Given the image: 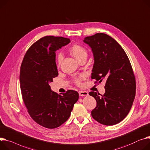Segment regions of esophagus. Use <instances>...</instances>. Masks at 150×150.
I'll use <instances>...</instances> for the list:
<instances>
[{
  "label": "esophagus",
  "instance_id": "1",
  "mask_svg": "<svg viewBox=\"0 0 150 150\" xmlns=\"http://www.w3.org/2000/svg\"><path fill=\"white\" fill-rule=\"evenodd\" d=\"M79 96H88V93L86 91H79Z\"/></svg>",
  "mask_w": 150,
  "mask_h": 150
}]
</instances>
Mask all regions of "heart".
<instances>
[{"label":"heart","instance_id":"1","mask_svg":"<svg viewBox=\"0 0 150 150\" xmlns=\"http://www.w3.org/2000/svg\"><path fill=\"white\" fill-rule=\"evenodd\" d=\"M70 53L75 57L78 62H80L82 60L86 59L88 56V51L83 46L80 44H74L70 49ZM62 60V55L61 53H58L56 55V64L57 67H60ZM84 78L83 74H80L78 77H76L74 81L76 84L80 85L82 80Z\"/></svg>","mask_w":150,"mask_h":150}]
</instances>
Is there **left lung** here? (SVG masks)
Wrapping results in <instances>:
<instances>
[{
    "mask_svg": "<svg viewBox=\"0 0 150 150\" xmlns=\"http://www.w3.org/2000/svg\"><path fill=\"white\" fill-rule=\"evenodd\" d=\"M83 41L93 52L91 79L96 83L106 81L104 95L89 93L97 101L91 115L101 124H117L128 115L135 97L136 80L130 62L121 46L106 33H96Z\"/></svg>",
    "mask_w": 150,
    "mask_h": 150,
    "instance_id": "8db88e82",
    "label": "left lung"
}]
</instances>
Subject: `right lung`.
<instances>
[{"label":"right lung","instance_id":"add662e5","mask_svg":"<svg viewBox=\"0 0 150 150\" xmlns=\"http://www.w3.org/2000/svg\"><path fill=\"white\" fill-rule=\"evenodd\" d=\"M69 42L70 39L62 37L40 38L28 50L20 67V89L28 112L34 121L47 129L64 124L79 99L76 91L59 95L49 85L58 76L55 52Z\"/></svg>","mask_w":150,"mask_h":150}]
</instances>
